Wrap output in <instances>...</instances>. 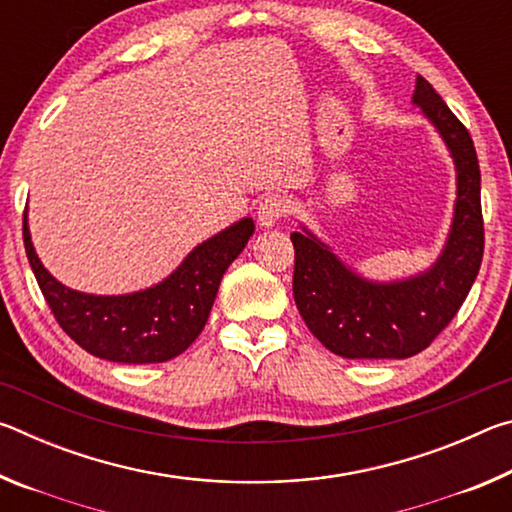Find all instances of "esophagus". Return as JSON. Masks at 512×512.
<instances>
[{
    "instance_id": "34e87169",
    "label": "esophagus",
    "mask_w": 512,
    "mask_h": 512,
    "mask_svg": "<svg viewBox=\"0 0 512 512\" xmlns=\"http://www.w3.org/2000/svg\"><path fill=\"white\" fill-rule=\"evenodd\" d=\"M289 198L282 194H268L257 205V219L262 225H273L289 214Z\"/></svg>"
}]
</instances>
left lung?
Wrapping results in <instances>:
<instances>
[{
    "label": "left lung",
    "instance_id": "left-lung-1",
    "mask_svg": "<svg viewBox=\"0 0 512 512\" xmlns=\"http://www.w3.org/2000/svg\"><path fill=\"white\" fill-rule=\"evenodd\" d=\"M413 101L445 137L458 173L452 235L429 273L395 284L354 275L311 235L293 232V298L309 332L345 359H406L429 348L452 323L483 259L481 171L467 128L418 76Z\"/></svg>",
    "mask_w": 512,
    "mask_h": 512
}]
</instances>
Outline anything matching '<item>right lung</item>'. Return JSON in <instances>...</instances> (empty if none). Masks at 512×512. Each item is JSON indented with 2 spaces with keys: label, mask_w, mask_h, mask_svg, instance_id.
<instances>
[{
  "label": "right lung",
  "mask_w": 512,
  "mask_h": 512,
  "mask_svg": "<svg viewBox=\"0 0 512 512\" xmlns=\"http://www.w3.org/2000/svg\"><path fill=\"white\" fill-rule=\"evenodd\" d=\"M253 230V219H241L207 239L158 287L131 296H88L45 271L31 244L27 216L22 221L29 264L56 323L85 352L119 363H160L185 352L207 323L225 268Z\"/></svg>",
  "instance_id": "1"
}]
</instances>
